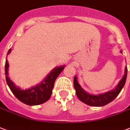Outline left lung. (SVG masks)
<instances>
[{
  "label": "left lung",
  "instance_id": "left-lung-1",
  "mask_svg": "<svg viewBox=\"0 0 130 130\" xmlns=\"http://www.w3.org/2000/svg\"><path fill=\"white\" fill-rule=\"evenodd\" d=\"M127 68L125 67V74L123 77L119 82V85H117L116 89L106 92L105 94H102L99 95H92L89 94L87 92H85L81 88L77 81V78L76 76L74 78V87L76 89V94L77 95L78 98L80 101L83 102L84 103L91 106L101 107L104 106L105 105L108 104L109 103L111 102L113 100L116 99V97L119 94L121 89L124 87V85L125 83L127 78Z\"/></svg>",
  "mask_w": 130,
  "mask_h": 130
}]
</instances>
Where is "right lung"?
Here are the masks:
<instances>
[{
  "label": "right lung",
  "mask_w": 130,
  "mask_h": 130,
  "mask_svg": "<svg viewBox=\"0 0 130 130\" xmlns=\"http://www.w3.org/2000/svg\"><path fill=\"white\" fill-rule=\"evenodd\" d=\"M10 52L11 49L9 50L7 55ZM65 66L62 65L61 67H58L54 69L41 84L29 89H21V88L16 87L14 83L11 82V80L8 77L9 63L7 59L5 61V72L6 75L5 77L7 83L14 96L25 104L28 105H38L45 103L50 99L56 79L63 70Z\"/></svg>",
  "instance_id": "add662e5"
}]
</instances>
